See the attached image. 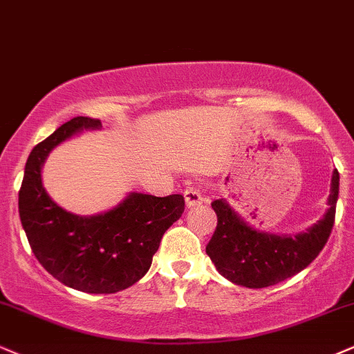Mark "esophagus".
<instances>
[{
	"label": "esophagus",
	"instance_id": "1",
	"mask_svg": "<svg viewBox=\"0 0 354 354\" xmlns=\"http://www.w3.org/2000/svg\"><path fill=\"white\" fill-rule=\"evenodd\" d=\"M184 198H185V205L189 208L197 207V205L203 202L202 194H200V192L195 189V187H187L185 192H184Z\"/></svg>",
	"mask_w": 354,
	"mask_h": 354
}]
</instances>
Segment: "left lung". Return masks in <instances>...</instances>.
<instances>
[{"label":"left lung","mask_w":354,"mask_h":354,"mask_svg":"<svg viewBox=\"0 0 354 354\" xmlns=\"http://www.w3.org/2000/svg\"><path fill=\"white\" fill-rule=\"evenodd\" d=\"M339 174L333 170L328 210L315 225L297 234H274L252 228L226 200L212 203L218 223L207 254L218 272L236 286L263 289L300 272L320 254L333 228Z\"/></svg>","instance_id":"obj_1"}]
</instances>
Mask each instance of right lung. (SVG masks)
<instances>
[{"mask_svg": "<svg viewBox=\"0 0 354 354\" xmlns=\"http://www.w3.org/2000/svg\"><path fill=\"white\" fill-rule=\"evenodd\" d=\"M100 120L77 116L39 142L28 157L19 216L34 256L47 272L86 294H115L144 277L167 228L184 213V197L131 192L111 210L80 216L64 210L42 185L41 169L60 142Z\"/></svg>", "mask_w": 354, "mask_h": 354, "instance_id": "1", "label": "right lung"}]
</instances>
